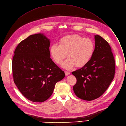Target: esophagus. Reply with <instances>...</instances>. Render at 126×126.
<instances>
[{
	"mask_svg": "<svg viewBox=\"0 0 126 126\" xmlns=\"http://www.w3.org/2000/svg\"><path fill=\"white\" fill-rule=\"evenodd\" d=\"M65 74L66 76H68L70 74V72L68 71H65Z\"/></svg>",
	"mask_w": 126,
	"mask_h": 126,
	"instance_id": "1",
	"label": "esophagus"
}]
</instances>
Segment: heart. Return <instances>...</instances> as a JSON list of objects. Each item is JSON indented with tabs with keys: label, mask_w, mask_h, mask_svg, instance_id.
Instances as JSON below:
<instances>
[{
	"label": "heart",
	"mask_w": 126,
	"mask_h": 126,
	"mask_svg": "<svg viewBox=\"0 0 126 126\" xmlns=\"http://www.w3.org/2000/svg\"><path fill=\"white\" fill-rule=\"evenodd\" d=\"M95 44L90 39L78 35L65 36L61 38L59 45L53 44L50 48V53L54 62L61 65L66 56L68 58L62 67L67 70L76 65L81 67L91 60L94 54Z\"/></svg>",
	"instance_id": "b5f03b06"
}]
</instances>
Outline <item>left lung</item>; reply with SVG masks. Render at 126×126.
Segmentation results:
<instances>
[{
	"mask_svg": "<svg viewBox=\"0 0 126 126\" xmlns=\"http://www.w3.org/2000/svg\"><path fill=\"white\" fill-rule=\"evenodd\" d=\"M95 50L91 60L72 74L77 79L73 86L75 95L85 100H93L102 95L115 75V62L109 43L94 35Z\"/></svg>",
	"mask_w": 126,
	"mask_h": 126,
	"instance_id": "left-lung-1",
	"label": "left lung"
}]
</instances>
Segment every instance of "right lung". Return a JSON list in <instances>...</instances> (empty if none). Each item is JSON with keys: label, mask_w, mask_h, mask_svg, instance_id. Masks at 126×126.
Masks as SVG:
<instances>
[{"label": "right lung", "mask_w": 126, "mask_h": 126, "mask_svg": "<svg viewBox=\"0 0 126 126\" xmlns=\"http://www.w3.org/2000/svg\"><path fill=\"white\" fill-rule=\"evenodd\" d=\"M50 45L44 33H36L21 41L15 51L14 82L22 94L33 102L48 99L56 83L65 75L50 58Z\"/></svg>", "instance_id": "right-lung-1"}]
</instances>
